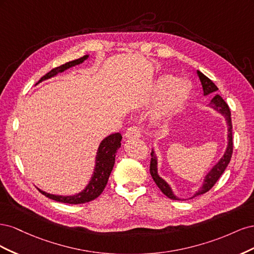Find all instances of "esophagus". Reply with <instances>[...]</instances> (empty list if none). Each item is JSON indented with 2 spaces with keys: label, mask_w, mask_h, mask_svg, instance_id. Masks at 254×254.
I'll use <instances>...</instances> for the list:
<instances>
[{
  "label": "esophagus",
  "mask_w": 254,
  "mask_h": 254,
  "mask_svg": "<svg viewBox=\"0 0 254 254\" xmlns=\"http://www.w3.org/2000/svg\"><path fill=\"white\" fill-rule=\"evenodd\" d=\"M141 136V128L139 126H132L126 130V139H139Z\"/></svg>",
  "instance_id": "1"
}]
</instances>
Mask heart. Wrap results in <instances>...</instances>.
Listing matches in <instances>:
<instances>
[{"label": "heart", "instance_id": "1", "mask_svg": "<svg viewBox=\"0 0 254 254\" xmlns=\"http://www.w3.org/2000/svg\"><path fill=\"white\" fill-rule=\"evenodd\" d=\"M193 84L188 78H178L173 74L161 75L153 86V93L159 99L164 98L160 111L156 114L155 120L159 124L166 122L188 101Z\"/></svg>", "mask_w": 254, "mask_h": 254}]
</instances>
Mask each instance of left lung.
<instances>
[{
	"label": "left lung",
	"instance_id": "1",
	"mask_svg": "<svg viewBox=\"0 0 254 254\" xmlns=\"http://www.w3.org/2000/svg\"><path fill=\"white\" fill-rule=\"evenodd\" d=\"M197 75L199 76V79H200L201 84H202L203 95H209V94L213 93V92L218 90L216 84H215L210 78H207L206 76L204 74H202L200 71H197ZM209 106L215 111H217L221 115H224L226 119L227 125H228V146H227V149L224 153V156H222V158L213 166L212 170L205 176V178L203 180V184L200 188V190H197L191 198L206 193L207 190H210L214 187V184L217 182L219 177L224 174L228 164L230 163V160H231L232 152H233L232 122H231V112H230L229 106L218 94H216L212 98V101L210 102ZM150 155H151V160H150V170L149 171H150V175L152 177L153 181L156 182L158 188L161 190V191H162L165 196L173 199V200H180V199L173 193V190L170 187V184H168L164 179L161 178V177L158 175V158L156 156L155 151L151 150Z\"/></svg>",
	"mask_w": 254,
	"mask_h": 254
}]
</instances>
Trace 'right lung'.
I'll return each instance as SVG.
<instances>
[{
	"label": "right lung",
	"mask_w": 254,
	"mask_h": 254,
	"mask_svg": "<svg viewBox=\"0 0 254 254\" xmlns=\"http://www.w3.org/2000/svg\"><path fill=\"white\" fill-rule=\"evenodd\" d=\"M88 57L89 56L86 55L81 58L70 61V63H66L63 65L53 68L52 71H50L48 74H45L43 76V77L39 80V82L45 79H49L51 77H54V76H56L58 73L64 72L74 65L82 64ZM121 141H122V135L121 133L118 132V133H112L107 137H105V139L102 141V143L99 144L97 152H96L95 167H94L93 175H92L91 180L88 183L86 189L82 190L80 193L73 196H60V195L49 194L47 191H43L41 190H39L44 196H47L50 199H53V200L68 203V204H79V203H84V202H89L91 200H94L95 198H97L103 193L106 184L108 182L109 176L112 172V168L114 165L115 155H117L118 149L121 147Z\"/></svg>",
	"instance_id": "1"
}]
</instances>
